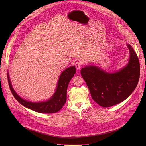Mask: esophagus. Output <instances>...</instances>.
<instances>
[{
    "label": "esophagus",
    "instance_id": "esophagus-1",
    "mask_svg": "<svg viewBox=\"0 0 146 146\" xmlns=\"http://www.w3.org/2000/svg\"><path fill=\"white\" fill-rule=\"evenodd\" d=\"M75 67H76V68L78 69H79L80 67H81V66H82V62L81 61H76V62L75 63Z\"/></svg>",
    "mask_w": 146,
    "mask_h": 146
}]
</instances>
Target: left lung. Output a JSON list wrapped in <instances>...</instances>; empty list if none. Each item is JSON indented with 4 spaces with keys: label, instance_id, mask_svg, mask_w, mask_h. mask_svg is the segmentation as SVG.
<instances>
[{
    "label": "left lung",
    "instance_id": "obj_1",
    "mask_svg": "<svg viewBox=\"0 0 146 146\" xmlns=\"http://www.w3.org/2000/svg\"><path fill=\"white\" fill-rule=\"evenodd\" d=\"M130 52L128 64L119 72L108 73L93 66L80 71L89 89L92 98L103 107L118 104L126 99L135 89L140 74L139 58L129 44Z\"/></svg>",
    "mask_w": 146,
    "mask_h": 146
}]
</instances>
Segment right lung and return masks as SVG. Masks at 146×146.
I'll list each match as a JSON object with an SVG mask.
<instances>
[{
  "mask_svg": "<svg viewBox=\"0 0 146 146\" xmlns=\"http://www.w3.org/2000/svg\"><path fill=\"white\" fill-rule=\"evenodd\" d=\"M75 73L76 68L74 66L66 68L60 76L55 94L50 100L40 103L31 102L21 98L13 90L11 83L9 75H7V80H8L9 88L12 95L21 105L39 113H56L62 108L66 102L67 89L69 82Z\"/></svg>",
  "mask_w": 146,
  "mask_h": 146,
  "instance_id": "right-lung-1",
  "label": "right lung"
}]
</instances>
